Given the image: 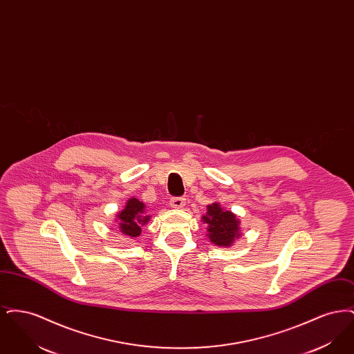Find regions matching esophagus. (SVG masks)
Segmentation results:
<instances>
[{
	"label": "esophagus",
	"instance_id": "esophagus-1",
	"mask_svg": "<svg viewBox=\"0 0 354 354\" xmlns=\"http://www.w3.org/2000/svg\"><path fill=\"white\" fill-rule=\"evenodd\" d=\"M169 205L172 208H183L185 205V198H171Z\"/></svg>",
	"mask_w": 354,
	"mask_h": 354
}]
</instances>
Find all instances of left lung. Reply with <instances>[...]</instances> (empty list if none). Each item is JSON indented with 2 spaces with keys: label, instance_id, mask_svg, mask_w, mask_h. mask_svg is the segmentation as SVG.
<instances>
[{
  "label": "left lung",
  "instance_id": "1",
  "mask_svg": "<svg viewBox=\"0 0 354 354\" xmlns=\"http://www.w3.org/2000/svg\"><path fill=\"white\" fill-rule=\"evenodd\" d=\"M203 221L208 225L207 232L209 241L220 247H230L240 234V221L235 214L223 209L219 203H212L207 207V215Z\"/></svg>",
  "mask_w": 354,
  "mask_h": 354
}]
</instances>
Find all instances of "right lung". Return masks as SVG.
Here are the masks:
<instances>
[{
	"mask_svg": "<svg viewBox=\"0 0 354 354\" xmlns=\"http://www.w3.org/2000/svg\"><path fill=\"white\" fill-rule=\"evenodd\" d=\"M119 230L124 235L138 237L140 235L142 225L149 223L151 216L146 215L145 203L138 201L136 198L129 199L124 208L118 212Z\"/></svg>",
	"mask_w": 354,
	"mask_h": 354,
	"instance_id": "right-lung-1",
	"label": "right lung"
}]
</instances>
